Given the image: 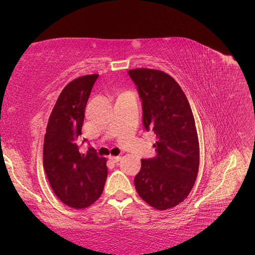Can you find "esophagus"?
Segmentation results:
<instances>
[{
    "mask_svg": "<svg viewBox=\"0 0 255 255\" xmlns=\"http://www.w3.org/2000/svg\"><path fill=\"white\" fill-rule=\"evenodd\" d=\"M110 159L114 163H118V161L121 159V156H110Z\"/></svg>",
    "mask_w": 255,
    "mask_h": 255,
    "instance_id": "34e87169",
    "label": "esophagus"
}]
</instances>
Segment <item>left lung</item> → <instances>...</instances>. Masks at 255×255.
<instances>
[{
  "instance_id": "1",
  "label": "left lung",
  "mask_w": 255,
  "mask_h": 255,
  "mask_svg": "<svg viewBox=\"0 0 255 255\" xmlns=\"http://www.w3.org/2000/svg\"><path fill=\"white\" fill-rule=\"evenodd\" d=\"M142 104V122L153 130L156 156L141 159L135 176L139 197L158 211L184 201L194 186L199 169V140L188 100L169 74L153 69L128 72Z\"/></svg>"
}]
</instances>
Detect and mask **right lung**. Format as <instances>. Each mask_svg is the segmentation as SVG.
<instances>
[{"label": "right lung", "mask_w": 255, "mask_h": 255, "mask_svg": "<svg viewBox=\"0 0 255 255\" xmlns=\"http://www.w3.org/2000/svg\"><path fill=\"white\" fill-rule=\"evenodd\" d=\"M98 76H80L67 85L50 115L44 135L43 167L49 183L61 202L76 210L97 201L107 177L105 157L98 156L92 146L86 153L80 151L85 109Z\"/></svg>", "instance_id": "add662e5"}]
</instances>
